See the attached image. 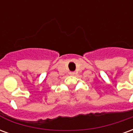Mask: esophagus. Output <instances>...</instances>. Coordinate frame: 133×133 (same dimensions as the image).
<instances>
[{
    "instance_id": "esophagus-1",
    "label": "esophagus",
    "mask_w": 133,
    "mask_h": 133,
    "mask_svg": "<svg viewBox=\"0 0 133 133\" xmlns=\"http://www.w3.org/2000/svg\"><path fill=\"white\" fill-rule=\"evenodd\" d=\"M70 75H74V72H70Z\"/></svg>"
}]
</instances>
